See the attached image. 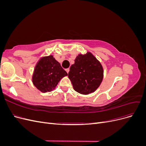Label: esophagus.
<instances>
[{"mask_svg": "<svg viewBox=\"0 0 146 146\" xmlns=\"http://www.w3.org/2000/svg\"><path fill=\"white\" fill-rule=\"evenodd\" d=\"M66 71L67 72V73L68 74L69 72V68H68V69H66Z\"/></svg>", "mask_w": 146, "mask_h": 146, "instance_id": "34e87169", "label": "esophagus"}]
</instances>
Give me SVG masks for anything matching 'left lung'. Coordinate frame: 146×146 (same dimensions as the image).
I'll use <instances>...</instances> for the list:
<instances>
[{"label": "left lung", "instance_id": "1", "mask_svg": "<svg viewBox=\"0 0 146 146\" xmlns=\"http://www.w3.org/2000/svg\"><path fill=\"white\" fill-rule=\"evenodd\" d=\"M68 77L74 90L82 94L94 92L104 78V69L100 61L90 52L79 54L70 68Z\"/></svg>", "mask_w": 146, "mask_h": 146}]
</instances>
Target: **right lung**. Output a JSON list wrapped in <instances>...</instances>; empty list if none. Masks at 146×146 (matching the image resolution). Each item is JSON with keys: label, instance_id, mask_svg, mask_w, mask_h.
Instances as JSON below:
<instances>
[{"label": "right lung", "instance_id": "right-lung-1", "mask_svg": "<svg viewBox=\"0 0 146 146\" xmlns=\"http://www.w3.org/2000/svg\"><path fill=\"white\" fill-rule=\"evenodd\" d=\"M68 74L60 63L50 55L42 56L38 60L32 75V82L41 92H50Z\"/></svg>", "mask_w": 146, "mask_h": 146}]
</instances>
